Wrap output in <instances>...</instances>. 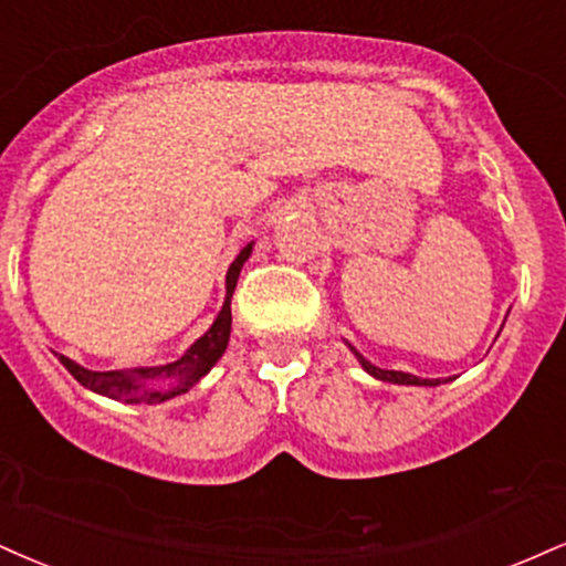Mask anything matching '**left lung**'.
I'll list each match as a JSON object with an SVG mask.
<instances>
[{
	"instance_id": "8db88e82",
	"label": "left lung",
	"mask_w": 566,
	"mask_h": 566,
	"mask_svg": "<svg viewBox=\"0 0 566 566\" xmlns=\"http://www.w3.org/2000/svg\"><path fill=\"white\" fill-rule=\"evenodd\" d=\"M348 348L353 356H356V360L360 364V369H364L366 374H371L374 379H382V382H390V385H413V387H438L442 382H451L453 377L448 379H421V377H413V374L408 371H395V369H379V366H374L371 360H366L360 353L353 348V345L348 343Z\"/></svg>"
}]
</instances>
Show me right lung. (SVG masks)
I'll return each mask as SVG.
<instances>
[{"label": "right lung", "instance_id": "right-lung-1", "mask_svg": "<svg viewBox=\"0 0 566 566\" xmlns=\"http://www.w3.org/2000/svg\"><path fill=\"white\" fill-rule=\"evenodd\" d=\"M255 242H248L240 250V255L234 258L227 271V297H223L221 311L213 318V324L208 326V332L202 337H197L181 358L171 360V364L163 366H136V369H118V371H92L76 364V360L57 356L60 364L73 374L78 385H84L86 390L105 395L111 400H120L128 406H155L166 403V400L184 395L189 387L200 382L206 374L218 364V358L223 356L229 345L231 335V295H234L237 279L244 261L253 253Z\"/></svg>", "mask_w": 566, "mask_h": 566}]
</instances>
